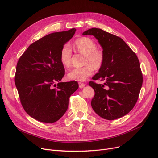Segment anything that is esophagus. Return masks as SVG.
Instances as JSON below:
<instances>
[{
    "instance_id": "obj_1",
    "label": "esophagus",
    "mask_w": 158,
    "mask_h": 158,
    "mask_svg": "<svg viewBox=\"0 0 158 158\" xmlns=\"http://www.w3.org/2000/svg\"><path fill=\"white\" fill-rule=\"evenodd\" d=\"M85 86H86V84L83 83V82H79V88H84Z\"/></svg>"
}]
</instances>
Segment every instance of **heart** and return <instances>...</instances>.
Segmentation results:
<instances>
[{
  "mask_svg": "<svg viewBox=\"0 0 158 158\" xmlns=\"http://www.w3.org/2000/svg\"><path fill=\"white\" fill-rule=\"evenodd\" d=\"M74 46L79 52L85 55L86 65L71 70L68 73V77L73 81H83L92 76L94 69L98 70L102 68L105 61V55L102 50L97 48L95 41L87 37H82L76 40ZM72 54V51L70 44H64L60 51V60L65 67L70 65Z\"/></svg>",
  "mask_w": 158,
  "mask_h": 158,
  "instance_id": "1",
  "label": "heart"
}]
</instances>
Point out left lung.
Returning a JSON list of instances; mask_svg holds the SVG:
<instances>
[{"instance_id":"obj_1","label":"left lung","mask_w":158,"mask_h":158,"mask_svg":"<svg viewBox=\"0 0 158 158\" xmlns=\"http://www.w3.org/2000/svg\"><path fill=\"white\" fill-rule=\"evenodd\" d=\"M82 35L94 36L105 55L103 66L92 78L105 81L104 84L89 82L95 91L91 105L104 119L119 118L130 112L138 101L143 83L138 58L121 38L101 29H89Z\"/></svg>"}]
</instances>
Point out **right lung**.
<instances>
[{"label":"right lung","instance_id":"obj_1","mask_svg":"<svg viewBox=\"0 0 158 158\" xmlns=\"http://www.w3.org/2000/svg\"><path fill=\"white\" fill-rule=\"evenodd\" d=\"M76 31L53 32L35 41L16 64L15 83L21 104L40 122L54 123L60 119L68 109L70 95L79 88L76 81L60 82L65 72L60 60L61 48Z\"/></svg>","mask_w":158,"mask_h":158}]
</instances>
